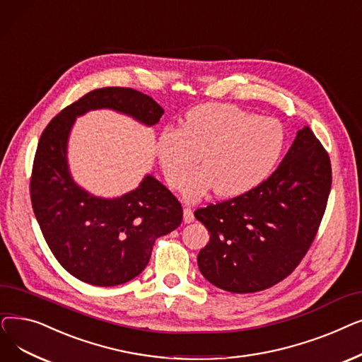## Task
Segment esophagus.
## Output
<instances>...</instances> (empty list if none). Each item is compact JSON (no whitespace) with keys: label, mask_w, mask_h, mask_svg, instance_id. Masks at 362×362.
I'll return each instance as SVG.
<instances>
[{"label":"esophagus","mask_w":362,"mask_h":362,"mask_svg":"<svg viewBox=\"0 0 362 362\" xmlns=\"http://www.w3.org/2000/svg\"><path fill=\"white\" fill-rule=\"evenodd\" d=\"M194 221V214H193V211L190 209V208H185L184 209V222L185 223H190V222H193Z\"/></svg>","instance_id":"1"}]
</instances>
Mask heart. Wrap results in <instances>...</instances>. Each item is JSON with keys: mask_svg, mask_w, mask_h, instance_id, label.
<instances>
[{"mask_svg": "<svg viewBox=\"0 0 362 362\" xmlns=\"http://www.w3.org/2000/svg\"><path fill=\"white\" fill-rule=\"evenodd\" d=\"M284 146L277 119L212 103L188 112L181 129H165L158 153L168 184L184 185L185 199L197 200L211 188L222 197L252 190L271 174ZM199 156L204 166L185 182Z\"/></svg>", "mask_w": 362, "mask_h": 362, "instance_id": "obj_1", "label": "heart"}]
</instances>
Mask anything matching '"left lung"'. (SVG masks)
Here are the masks:
<instances>
[{"label": "left lung", "instance_id": "obj_1", "mask_svg": "<svg viewBox=\"0 0 362 362\" xmlns=\"http://www.w3.org/2000/svg\"><path fill=\"white\" fill-rule=\"evenodd\" d=\"M330 188L329 153L305 127L267 180L194 212L211 233L197 256L203 277L231 293H256L283 281L311 247Z\"/></svg>", "mask_w": 362, "mask_h": 362}]
</instances>
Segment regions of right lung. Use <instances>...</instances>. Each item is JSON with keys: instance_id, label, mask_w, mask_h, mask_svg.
I'll list each match as a JSON object with an SVG mask.
<instances>
[{"instance_id": "add662e5", "label": "right lung", "mask_w": 362, "mask_h": 362, "mask_svg": "<svg viewBox=\"0 0 362 362\" xmlns=\"http://www.w3.org/2000/svg\"><path fill=\"white\" fill-rule=\"evenodd\" d=\"M109 107L158 124L165 110L151 97L122 87L90 91L49 120L41 134L30 174V202L45 242L59 264L93 286H117L148 264L153 245L182 221V206L168 188L146 177L119 199H98L69 175L67 135L76 116Z\"/></svg>"}]
</instances>
